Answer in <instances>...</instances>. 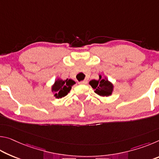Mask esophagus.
Instances as JSON below:
<instances>
[{
  "instance_id": "obj_1",
  "label": "esophagus",
  "mask_w": 159,
  "mask_h": 159,
  "mask_svg": "<svg viewBox=\"0 0 159 159\" xmlns=\"http://www.w3.org/2000/svg\"><path fill=\"white\" fill-rule=\"evenodd\" d=\"M79 84H80V85H85V84H87V83H88V80H82V81L79 82Z\"/></svg>"
}]
</instances>
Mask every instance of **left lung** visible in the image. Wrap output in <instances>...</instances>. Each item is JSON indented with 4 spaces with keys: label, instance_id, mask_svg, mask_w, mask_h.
I'll return each mask as SVG.
<instances>
[{
    "label": "left lung",
    "instance_id": "left-lung-1",
    "mask_svg": "<svg viewBox=\"0 0 159 159\" xmlns=\"http://www.w3.org/2000/svg\"><path fill=\"white\" fill-rule=\"evenodd\" d=\"M98 80H92L89 82V84L95 90V93L102 97H108L111 95L114 90V85L109 82L107 79H102L99 75Z\"/></svg>",
    "mask_w": 159,
    "mask_h": 159
}]
</instances>
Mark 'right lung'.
Returning a JSON list of instances; mask_svg holds the SVG:
<instances>
[{
    "label": "right lung",
    "instance_id": "add662e5",
    "mask_svg": "<svg viewBox=\"0 0 159 159\" xmlns=\"http://www.w3.org/2000/svg\"><path fill=\"white\" fill-rule=\"evenodd\" d=\"M75 83H76L74 80L71 79H67L65 80L60 79H57L52 86V92L55 93L54 96L58 99L66 96L71 90V87Z\"/></svg>",
    "mask_w": 159,
    "mask_h": 159
}]
</instances>
